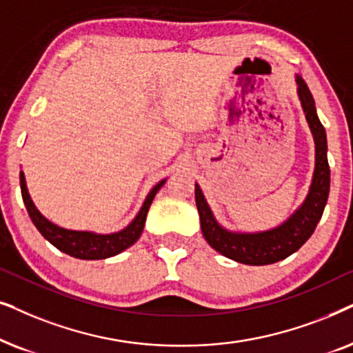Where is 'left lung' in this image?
<instances>
[{
  "instance_id": "8db88e82",
  "label": "left lung",
  "mask_w": 353,
  "mask_h": 353,
  "mask_svg": "<svg viewBox=\"0 0 353 353\" xmlns=\"http://www.w3.org/2000/svg\"><path fill=\"white\" fill-rule=\"evenodd\" d=\"M297 83L305 117H307L314 137V145H316V166H314L313 182L307 200L297 213L290 216L283 225L271 229V231L258 234H232L216 223L200 187L195 184V203L199 208L201 232H203L205 241L221 255L243 263V265H271V263L284 260L294 252H297L316 229L318 221L321 219L324 206H326L327 195H330L331 171L330 163H327L326 130L318 119L314 100L307 83L302 77H297Z\"/></svg>"
}]
</instances>
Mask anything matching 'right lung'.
Here are the masks:
<instances>
[{"mask_svg": "<svg viewBox=\"0 0 353 353\" xmlns=\"http://www.w3.org/2000/svg\"><path fill=\"white\" fill-rule=\"evenodd\" d=\"M163 184L164 181L153 187L152 192H150L147 196V200H145L142 210H140V213L137 214V218H135L124 231L110 234V236H98V234L92 232L68 231V229L58 228V225L51 224L48 219H45L43 216L39 213V210L35 208L34 201L30 200V195L29 192H27L26 185V177H23V172H21V194L32 223L35 224V228L39 229L41 236H43L50 243H53L58 250L68 253V255L74 258H81V260H103V258L114 256L117 253L124 252L128 247L134 245L143 231L150 205H152L154 195H157V192L159 189H161Z\"/></svg>", "mask_w": 353, "mask_h": 353, "instance_id": "right-lung-1", "label": "right lung"}]
</instances>
